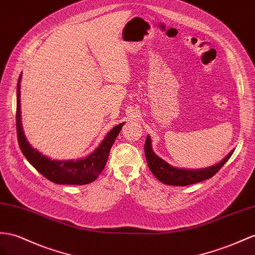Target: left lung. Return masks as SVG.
<instances>
[{
	"mask_svg": "<svg viewBox=\"0 0 255 255\" xmlns=\"http://www.w3.org/2000/svg\"><path fill=\"white\" fill-rule=\"evenodd\" d=\"M144 153L149 170L155 175L156 179L161 183L173 186H186L198 183L207 179L212 178L220 169L223 167L225 162L230 159L234 149L231 151L224 159H222L219 164L207 168L200 169H187V168H177L168 164L166 160L160 158L156 155L152 148L151 136L147 135L144 144Z\"/></svg>",
	"mask_w": 255,
	"mask_h": 255,
	"instance_id": "8db88e82",
	"label": "left lung"
}]
</instances>
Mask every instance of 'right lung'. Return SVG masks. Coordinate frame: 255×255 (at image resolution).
I'll use <instances>...</instances> for the list:
<instances>
[{
  "label": "right lung",
  "mask_w": 255,
  "mask_h": 255,
  "mask_svg": "<svg viewBox=\"0 0 255 255\" xmlns=\"http://www.w3.org/2000/svg\"><path fill=\"white\" fill-rule=\"evenodd\" d=\"M20 83L21 74L18 78L17 84L16 126L19 146H20L25 158L42 175L56 184L84 185L94 182L106 167L110 149L125 123L120 124L111 130L106 135V138L102 140L99 146L86 157L76 160L51 159L38 152L36 148L32 147L23 133L20 112Z\"/></svg>",
  "instance_id": "obj_1"
}]
</instances>
